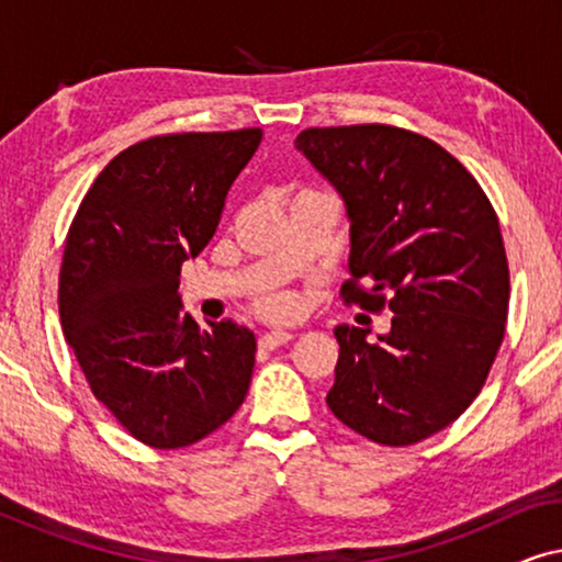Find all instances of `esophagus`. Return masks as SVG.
Masks as SVG:
<instances>
[{"mask_svg": "<svg viewBox=\"0 0 562 562\" xmlns=\"http://www.w3.org/2000/svg\"><path fill=\"white\" fill-rule=\"evenodd\" d=\"M291 340H294V335L283 333V329H276V333L260 335V348L276 350V348H281V345H286V342H291Z\"/></svg>", "mask_w": 562, "mask_h": 562, "instance_id": "34e87169", "label": "esophagus"}]
</instances>
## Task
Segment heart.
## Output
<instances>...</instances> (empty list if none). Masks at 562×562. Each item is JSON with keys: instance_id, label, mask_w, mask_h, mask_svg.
Wrapping results in <instances>:
<instances>
[{"instance_id": "1", "label": "heart", "mask_w": 562, "mask_h": 562, "mask_svg": "<svg viewBox=\"0 0 562 562\" xmlns=\"http://www.w3.org/2000/svg\"><path fill=\"white\" fill-rule=\"evenodd\" d=\"M263 310H266V314H273V317H283V314L291 312V302L286 296L273 294V296L263 299Z\"/></svg>"}]
</instances>
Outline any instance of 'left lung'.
Listing matches in <instances>:
<instances>
[{
	"mask_svg": "<svg viewBox=\"0 0 562 562\" xmlns=\"http://www.w3.org/2000/svg\"><path fill=\"white\" fill-rule=\"evenodd\" d=\"M296 150L345 199V304L394 312L373 342L360 327L335 329L327 406L379 445L427 440L481 394L502 348L509 263L494 206L458 158L412 130L310 127Z\"/></svg>",
	"mask_w": 562,
	"mask_h": 562,
	"instance_id": "left-lung-1",
	"label": "left lung"
}]
</instances>
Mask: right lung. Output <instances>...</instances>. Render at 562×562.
I'll use <instances>...</instances> for the list:
<instances>
[{"label": "right lung", "instance_id": "add662e5", "mask_svg": "<svg viewBox=\"0 0 562 562\" xmlns=\"http://www.w3.org/2000/svg\"><path fill=\"white\" fill-rule=\"evenodd\" d=\"M263 130L140 140L97 176L68 227L60 327L87 383L135 440L187 448L240 409L256 335L181 312L183 260L212 240Z\"/></svg>", "mask_w": 562, "mask_h": 562}]
</instances>
